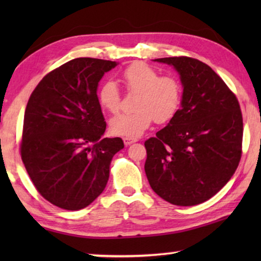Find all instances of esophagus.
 Instances as JSON below:
<instances>
[{
  "label": "esophagus",
  "instance_id": "1",
  "mask_svg": "<svg viewBox=\"0 0 261 261\" xmlns=\"http://www.w3.org/2000/svg\"><path fill=\"white\" fill-rule=\"evenodd\" d=\"M123 141H124L125 146H129V145L136 143L137 139L136 138H127V137H125V138H123Z\"/></svg>",
  "mask_w": 261,
  "mask_h": 261
}]
</instances>
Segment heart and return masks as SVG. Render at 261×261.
I'll list each match as a JSON object with an SVG mask.
<instances>
[{
    "mask_svg": "<svg viewBox=\"0 0 261 261\" xmlns=\"http://www.w3.org/2000/svg\"><path fill=\"white\" fill-rule=\"evenodd\" d=\"M126 90L138 93L135 113L121 114L110 120L109 127L114 135L136 138L156 123L169 122L175 117L182 103V85L174 76H160L158 70L146 63L137 62L122 73ZM98 101L101 107L112 114L121 108V92L114 82L100 86Z\"/></svg>",
    "mask_w": 261,
    "mask_h": 261,
    "instance_id": "heart-1",
    "label": "heart"
}]
</instances>
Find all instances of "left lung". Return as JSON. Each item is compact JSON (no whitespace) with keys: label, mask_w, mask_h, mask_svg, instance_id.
<instances>
[{"label":"left lung","mask_w":261,"mask_h":261,"mask_svg":"<svg viewBox=\"0 0 261 261\" xmlns=\"http://www.w3.org/2000/svg\"><path fill=\"white\" fill-rule=\"evenodd\" d=\"M154 61L174 67L183 94L173 120L145 141V173L153 191L170 204H201L229 182L240 163V103L226 83L201 61L187 56Z\"/></svg>","instance_id":"obj_1"}]
</instances>
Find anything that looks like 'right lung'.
<instances>
[{
    "label": "right lung",
    "instance_id": "right-lung-1",
    "mask_svg": "<svg viewBox=\"0 0 261 261\" xmlns=\"http://www.w3.org/2000/svg\"><path fill=\"white\" fill-rule=\"evenodd\" d=\"M118 63L91 57L67 62L46 74L24 115L20 155L34 187L60 208L78 211L107 185L121 138H102L105 117L98 85Z\"/></svg>",
    "mask_w": 261,
    "mask_h": 261
}]
</instances>
